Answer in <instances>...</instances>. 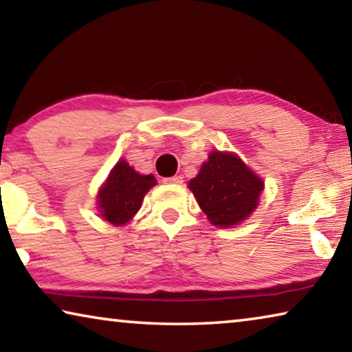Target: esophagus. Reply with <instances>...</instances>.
<instances>
[{"instance_id": "1", "label": "esophagus", "mask_w": 352, "mask_h": 352, "mask_svg": "<svg viewBox=\"0 0 352 352\" xmlns=\"http://www.w3.org/2000/svg\"><path fill=\"white\" fill-rule=\"evenodd\" d=\"M162 182H164L166 185H175V186H178V185H182V183H183V178L180 175H175V177L164 178V180H162Z\"/></svg>"}]
</instances>
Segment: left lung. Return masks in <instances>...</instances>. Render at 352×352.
<instances>
[{
    "label": "left lung",
    "instance_id": "obj_1",
    "mask_svg": "<svg viewBox=\"0 0 352 352\" xmlns=\"http://www.w3.org/2000/svg\"><path fill=\"white\" fill-rule=\"evenodd\" d=\"M188 188L213 226L232 228L258 207L264 182L237 155L214 150Z\"/></svg>",
    "mask_w": 352,
    "mask_h": 352
}]
</instances>
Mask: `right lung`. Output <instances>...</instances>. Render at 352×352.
<instances>
[{"label":"right lung","mask_w":352,"mask_h":352,"mask_svg":"<svg viewBox=\"0 0 352 352\" xmlns=\"http://www.w3.org/2000/svg\"><path fill=\"white\" fill-rule=\"evenodd\" d=\"M155 185L153 175L139 174L124 160H120L99 190V212L110 224L122 226L139 212L145 194Z\"/></svg>","instance_id":"right-lung-1"}]
</instances>
